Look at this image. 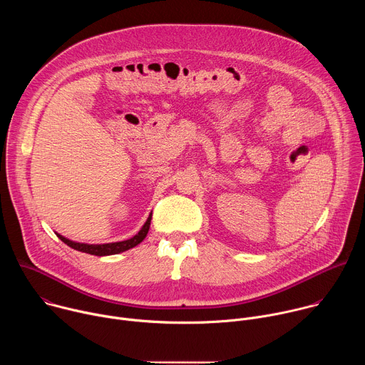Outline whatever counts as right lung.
<instances>
[{"label": "right lung", "instance_id": "obj_1", "mask_svg": "<svg viewBox=\"0 0 365 365\" xmlns=\"http://www.w3.org/2000/svg\"><path fill=\"white\" fill-rule=\"evenodd\" d=\"M150 222H151V214L148 215L145 224L143 225V228L130 240H125V241H118V242H108V244H83V242H75V241H71L62 235L58 234V237L69 247H72L73 250H78V251H82V252H86V254H92V255H111V254H118V252H123V251H127L135 245H138L147 235L148 230H150Z\"/></svg>", "mask_w": 365, "mask_h": 365}]
</instances>
